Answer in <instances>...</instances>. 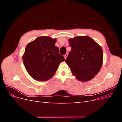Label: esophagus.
I'll use <instances>...</instances> for the list:
<instances>
[{
    "instance_id": "esophagus-1",
    "label": "esophagus",
    "mask_w": 122,
    "mask_h": 122,
    "mask_svg": "<svg viewBox=\"0 0 122 122\" xmlns=\"http://www.w3.org/2000/svg\"><path fill=\"white\" fill-rule=\"evenodd\" d=\"M68 53H66V54L64 55L65 59H66V58H67V57L68 56Z\"/></svg>"
}]
</instances>
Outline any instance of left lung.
<instances>
[{"mask_svg":"<svg viewBox=\"0 0 122 122\" xmlns=\"http://www.w3.org/2000/svg\"><path fill=\"white\" fill-rule=\"evenodd\" d=\"M71 50L66 60L72 74L81 81L93 79L100 70L103 62L101 47L87 36L69 39Z\"/></svg>","mask_w":122,"mask_h":122,"instance_id":"obj_1","label":"left lung"}]
</instances>
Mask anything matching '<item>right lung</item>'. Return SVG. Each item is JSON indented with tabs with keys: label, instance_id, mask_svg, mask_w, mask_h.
Masks as SVG:
<instances>
[{
	"label": "right lung",
	"instance_id": "right-lung-1",
	"mask_svg": "<svg viewBox=\"0 0 122 122\" xmlns=\"http://www.w3.org/2000/svg\"><path fill=\"white\" fill-rule=\"evenodd\" d=\"M56 39L42 36L26 46L22 59L25 68L33 79L40 81L50 79L56 72L59 65L65 61L55 46Z\"/></svg>",
	"mask_w": 122,
	"mask_h": 122
}]
</instances>
